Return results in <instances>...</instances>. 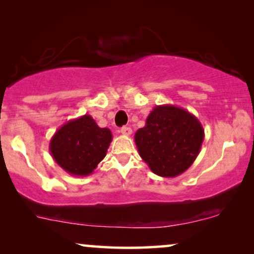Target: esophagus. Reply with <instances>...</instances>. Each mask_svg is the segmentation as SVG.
<instances>
[{"mask_svg": "<svg viewBox=\"0 0 254 254\" xmlns=\"http://www.w3.org/2000/svg\"><path fill=\"white\" fill-rule=\"evenodd\" d=\"M120 132L122 134H124V136H130V134L132 133V129H131V127H121Z\"/></svg>", "mask_w": 254, "mask_h": 254, "instance_id": "obj_1", "label": "esophagus"}]
</instances>
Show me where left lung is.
Instances as JSON below:
<instances>
[{"label":"left lung","mask_w":254,"mask_h":254,"mask_svg":"<svg viewBox=\"0 0 254 254\" xmlns=\"http://www.w3.org/2000/svg\"><path fill=\"white\" fill-rule=\"evenodd\" d=\"M204 136L197 117L185 109L165 104L153 108L145 127L134 133V143L151 171L173 178L193 164Z\"/></svg>","instance_id":"1"}]
</instances>
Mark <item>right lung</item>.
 Listing matches in <instances>:
<instances>
[{"instance_id": "add662e5", "label": "right lung", "mask_w": 254, "mask_h": 254, "mask_svg": "<svg viewBox=\"0 0 254 254\" xmlns=\"http://www.w3.org/2000/svg\"><path fill=\"white\" fill-rule=\"evenodd\" d=\"M111 140L108 127H99L90 115H84L63 124L51 137L49 150L64 171L85 177L107 156Z\"/></svg>"}]
</instances>
